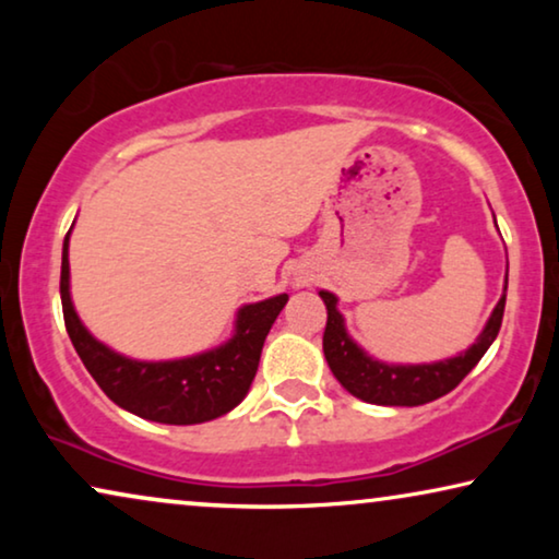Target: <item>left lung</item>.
I'll return each mask as SVG.
<instances>
[{
    "label": "left lung",
    "instance_id": "obj_1",
    "mask_svg": "<svg viewBox=\"0 0 559 559\" xmlns=\"http://www.w3.org/2000/svg\"><path fill=\"white\" fill-rule=\"evenodd\" d=\"M509 285V280H507ZM507 285H503L501 300L488 318L484 333L478 341L461 356L445 358V361L435 364H417V366H394L381 364L377 358L366 356L354 341L348 338L343 316L338 312V297L333 293L320 289L323 297L328 320L323 333V354L331 366L333 377L341 381V386L358 400L369 404H384V407H417L432 400H440L442 394L453 392L461 381L468 377L473 366H476L488 346L496 341L501 331L503 308H507Z\"/></svg>",
    "mask_w": 559,
    "mask_h": 559
}]
</instances>
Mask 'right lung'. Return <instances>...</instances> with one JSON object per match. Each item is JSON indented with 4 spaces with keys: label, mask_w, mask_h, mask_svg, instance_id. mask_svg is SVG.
Segmentation results:
<instances>
[{
    "label": "right lung",
    "mask_w": 559,
    "mask_h": 559,
    "mask_svg": "<svg viewBox=\"0 0 559 559\" xmlns=\"http://www.w3.org/2000/svg\"><path fill=\"white\" fill-rule=\"evenodd\" d=\"M68 236L60 262V300L66 331L102 392L121 409L163 425H198L231 412L254 381L266 333L287 295L243 305L236 316V333L224 346L178 361H134L96 341L75 316L68 285Z\"/></svg>",
    "instance_id": "1"
}]
</instances>
